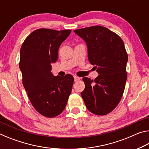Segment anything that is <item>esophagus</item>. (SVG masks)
<instances>
[{
  "instance_id": "esophagus-1",
  "label": "esophagus",
  "mask_w": 149,
  "mask_h": 149,
  "mask_svg": "<svg viewBox=\"0 0 149 149\" xmlns=\"http://www.w3.org/2000/svg\"><path fill=\"white\" fill-rule=\"evenodd\" d=\"M80 79V77H77V76H74V80L75 81H79Z\"/></svg>"
}]
</instances>
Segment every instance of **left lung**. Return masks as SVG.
Instances as JSON below:
<instances>
[{
	"label": "left lung",
	"mask_w": 149,
	"mask_h": 149,
	"mask_svg": "<svg viewBox=\"0 0 149 149\" xmlns=\"http://www.w3.org/2000/svg\"><path fill=\"white\" fill-rule=\"evenodd\" d=\"M74 32L86 42L88 59L99 74L95 80L83 77L85 87L81 95L89 112L107 115L119 104L125 89L128 56L124 43L119 35L103 26Z\"/></svg>",
	"instance_id": "1"
}]
</instances>
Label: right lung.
<instances>
[{
  "label": "right lung",
  "mask_w": 149,
  "mask_h": 149,
  "mask_svg": "<svg viewBox=\"0 0 149 149\" xmlns=\"http://www.w3.org/2000/svg\"><path fill=\"white\" fill-rule=\"evenodd\" d=\"M71 30L41 28L25 39L20 49L22 83L30 102L39 114L54 118L61 114L71 94L74 77L54 76L52 63L58 59V49Z\"/></svg>",
  "instance_id": "add662e5"
}]
</instances>
